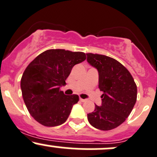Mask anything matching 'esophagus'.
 Instances as JSON below:
<instances>
[{
  "label": "esophagus",
  "mask_w": 157,
  "mask_h": 157,
  "mask_svg": "<svg viewBox=\"0 0 157 157\" xmlns=\"http://www.w3.org/2000/svg\"><path fill=\"white\" fill-rule=\"evenodd\" d=\"M80 101L82 102H86V99H82V98H80Z\"/></svg>",
  "instance_id": "1"
}]
</instances>
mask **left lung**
<instances>
[{"label": "left lung", "instance_id": "1", "mask_svg": "<svg viewBox=\"0 0 157 157\" xmlns=\"http://www.w3.org/2000/svg\"><path fill=\"white\" fill-rule=\"evenodd\" d=\"M87 61L99 72V88L102 105L87 114L90 124L109 131L122 124L129 116L137 100V85L123 64L110 57L87 53Z\"/></svg>", "mask_w": 157, "mask_h": 157}]
</instances>
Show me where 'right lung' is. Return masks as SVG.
Here are the masks:
<instances>
[{
  "label": "right lung",
  "instance_id": "right-lung-1",
  "mask_svg": "<svg viewBox=\"0 0 157 157\" xmlns=\"http://www.w3.org/2000/svg\"><path fill=\"white\" fill-rule=\"evenodd\" d=\"M86 58L84 52L49 49L30 62L20 86L26 108L36 121L46 127L65 122L79 96L64 95L60 86L66 84L73 67Z\"/></svg>",
  "mask_w": 157,
  "mask_h": 157
}]
</instances>
